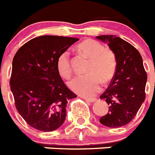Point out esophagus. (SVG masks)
<instances>
[{
	"instance_id": "obj_1",
	"label": "esophagus",
	"mask_w": 155,
	"mask_h": 155,
	"mask_svg": "<svg viewBox=\"0 0 155 155\" xmlns=\"http://www.w3.org/2000/svg\"><path fill=\"white\" fill-rule=\"evenodd\" d=\"M84 100H86L87 102H89V103H94L95 101H96V99H88V98H84Z\"/></svg>"
}]
</instances>
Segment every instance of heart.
Returning <instances> with one entry per match:
<instances>
[{"label": "heart", "instance_id": "obj_1", "mask_svg": "<svg viewBox=\"0 0 155 155\" xmlns=\"http://www.w3.org/2000/svg\"><path fill=\"white\" fill-rule=\"evenodd\" d=\"M80 53L91 59L87 73L88 76H79L68 82V86L84 97H92L100 90V81L108 82L114 74L116 69L115 56L111 51L95 40L87 39L78 45ZM58 73L64 78L72 74L70 53L64 51L59 55L56 62Z\"/></svg>", "mask_w": 155, "mask_h": 155}]
</instances>
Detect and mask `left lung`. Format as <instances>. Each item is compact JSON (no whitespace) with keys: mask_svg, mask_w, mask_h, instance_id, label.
I'll use <instances>...</instances> for the list:
<instances>
[{"mask_svg":"<svg viewBox=\"0 0 155 155\" xmlns=\"http://www.w3.org/2000/svg\"><path fill=\"white\" fill-rule=\"evenodd\" d=\"M96 38L107 44L116 60L114 75L100 96L109 105V111L100 122L110 128L124 126L133 120L145 100L147 76L142 56L131 44L115 35Z\"/></svg>","mask_w":155,"mask_h":155,"instance_id":"1","label":"left lung"}]
</instances>
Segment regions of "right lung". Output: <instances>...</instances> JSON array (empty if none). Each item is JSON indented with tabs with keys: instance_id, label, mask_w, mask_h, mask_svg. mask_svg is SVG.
Instances as JSON below:
<instances>
[{
	"instance_id": "obj_1",
	"label": "right lung",
	"mask_w": 155,
	"mask_h": 155,
	"mask_svg": "<svg viewBox=\"0 0 155 155\" xmlns=\"http://www.w3.org/2000/svg\"><path fill=\"white\" fill-rule=\"evenodd\" d=\"M78 40L40 36L24 44L13 58L10 85L15 107L34 129L51 132L64 122L67 104L76 95L59 76L56 62Z\"/></svg>"
}]
</instances>
